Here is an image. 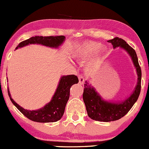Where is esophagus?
I'll list each match as a JSON object with an SVG mask.
<instances>
[{"label": "esophagus", "instance_id": "obj_1", "mask_svg": "<svg viewBox=\"0 0 149 149\" xmlns=\"http://www.w3.org/2000/svg\"><path fill=\"white\" fill-rule=\"evenodd\" d=\"M78 80H79V83L80 84L83 85L85 82V78L84 76H82V75H79L78 76Z\"/></svg>", "mask_w": 149, "mask_h": 149}]
</instances>
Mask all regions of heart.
I'll list each match as a JSON object with an SVG mask.
<instances>
[{"instance_id": "1", "label": "heart", "mask_w": 149, "mask_h": 149, "mask_svg": "<svg viewBox=\"0 0 149 149\" xmlns=\"http://www.w3.org/2000/svg\"><path fill=\"white\" fill-rule=\"evenodd\" d=\"M107 49L106 47L101 46L100 42L85 40L75 45L72 51V57L80 60H85L92 56L88 61V65L95 66L100 64Z\"/></svg>"}]
</instances>
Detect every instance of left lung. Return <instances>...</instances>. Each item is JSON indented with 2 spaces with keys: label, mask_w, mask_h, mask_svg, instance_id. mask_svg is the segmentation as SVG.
Here are the masks:
<instances>
[{
  "label": "left lung",
  "mask_w": 149,
  "mask_h": 149,
  "mask_svg": "<svg viewBox=\"0 0 149 149\" xmlns=\"http://www.w3.org/2000/svg\"><path fill=\"white\" fill-rule=\"evenodd\" d=\"M112 44L113 49L116 47L123 49L130 56L136 69L137 73V83L134 90L130 97L125 100L119 102H111L104 100L96 89L90 84L89 81H85L83 98L88 115L90 118L102 122H110L117 120L127 113L137 100L141 91V70L140 68L136 52L132 47L123 39L116 37L108 40Z\"/></svg>",
  "instance_id": "1"
}]
</instances>
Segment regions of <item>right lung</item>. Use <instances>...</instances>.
<instances>
[{
	"label": "right lung",
	"instance_id": "add662e5",
	"mask_svg": "<svg viewBox=\"0 0 149 149\" xmlns=\"http://www.w3.org/2000/svg\"><path fill=\"white\" fill-rule=\"evenodd\" d=\"M65 40L64 36H35L20 42L16 49L24 47L29 44H39L52 48H58ZM78 83V77L75 75H68L61 77L57 88L53 95L52 100L41 109L37 110H27L17 104L10 95L9 88L8 95L13 104L17 108L20 112L31 120L38 123L57 122L64 115L65 107L69 99L70 88L73 84Z\"/></svg>",
	"mask_w": 149,
	"mask_h": 149
}]
</instances>
